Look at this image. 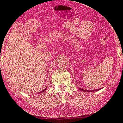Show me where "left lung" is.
<instances>
[{
    "mask_svg": "<svg viewBox=\"0 0 123 123\" xmlns=\"http://www.w3.org/2000/svg\"><path fill=\"white\" fill-rule=\"evenodd\" d=\"M81 89V91H84V92H94V91H97L100 90V89H95V90H84V89Z\"/></svg>",
    "mask_w": 123,
    "mask_h": 123,
    "instance_id": "1",
    "label": "left lung"
}]
</instances>
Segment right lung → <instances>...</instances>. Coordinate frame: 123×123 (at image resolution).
I'll return each instance as SVG.
<instances>
[{"label": "right lung", "mask_w": 123, "mask_h": 123, "mask_svg": "<svg viewBox=\"0 0 123 123\" xmlns=\"http://www.w3.org/2000/svg\"><path fill=\"white\" fill-rule=\"evenodd\" d=\"M46 88H45V89H43V90H42V91H41V92H40V93H42V92H43L44 91H45V90H46Z\"/></svg>", "instance_id": "add662e5"}]
</instances>
